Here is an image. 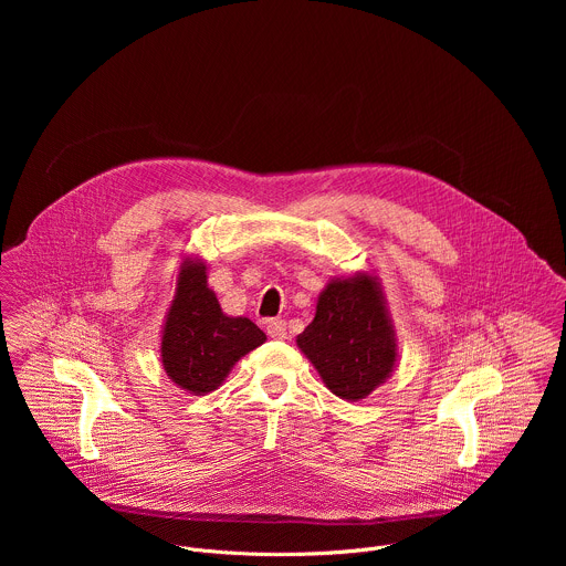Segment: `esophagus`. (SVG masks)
<instances>
[{"label": "esophagus", "mask_w": 566, "mask_h": 566, "mask_svg": "<svg viewBox=\"0 0 566 566\" xmlns=\"http://www.w3.org/2000/svg\"><path fill=\"white\" fill-rule=\"evenodd\" d=\"M266 334H269L273 340L286 338V322H284V319H269V322H266Z\"/></svg>", "instance_id": "obj_1"}]
</instances>
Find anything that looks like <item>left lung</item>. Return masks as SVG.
Segmentation results:
<instances>
[{
	"label": "left lung",
	"instance_id": "left-lung-1",
	"mask_svg": "<svg viewBox=\"0 0 566 566\" xmlns=\"http://www.w3.org/2000/svg\"><path fill=\"white\" fill-rule=\"evenodd\" d=\"M295 343L336 396L367 398L391 376L398 360L378 277L356 273L329 280L317 297L315 317Z\"/></svg>",
	"mask_w": 566,
	"mask_h": 566
}]
</instances>
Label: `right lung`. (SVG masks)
<instances>
[{"mask_svg":"<svg viewBox=\"0 0 566 566\" xmlns=\"http://www.w3.org/2000/svg\"><path fill=\"white\" fill-rule=\"evenodd\" d=\"M206 271L203 260L181 262L160 336V360L168 378L195 396L214 391L241 356L266 340L253 319L221 311Z\"/></svg>","mask_w":566,"mask_h":566,"instance_id":"add662e5","label":"right lung"}]
</instances>
